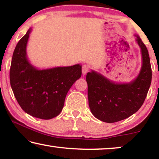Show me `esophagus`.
I'll use <instances>...</instances> for the list:
<instances>
[{"mask_svg": "<svg viewBox=\"0 0 159 159\" xmlns=\"http://www.w3.org/2000/svg\"><path fill=\"white\" fill-rule=\"evenodd\" d=\"M88 70H89V66L87 64H84L83 66H82V75H86L87 72L88 71Z\"/></svg>", "mask_w": 159, "mask_h": 159, "instance_id": "34e87169", "label": "esophagus"}]
</instances>
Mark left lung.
Masks as SVG:
<instances>
[{
	"label": "left lung",
	"mask_w": 159,
	"mask_h": 159,
	"mask_svg": "<svg viewBox=\"0 0 159 159\" xmlns=\"http://www.w3.org/2000/svg\"><path fill=\"white\" fill-rule=\"evenodd\" d=\"M134 36L140 48L142 66L134 80L116 83L93 70L87 74L89 106L93 116L104 122H116L138 111L151 86L152 71L148 51L140 37Z\"/></svg>",
	"instance_id": "obj_1"
}]
</instances>
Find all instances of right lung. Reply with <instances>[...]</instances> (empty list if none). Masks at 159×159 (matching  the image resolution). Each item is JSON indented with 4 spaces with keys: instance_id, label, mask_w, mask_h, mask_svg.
<instances>
[{
    "instance_id": "right-lung-1",
    "label": "right lung",
    "mask_w": 159,
    "mask_h": 159,
    "mask_svg": "<svg viewBox=\"0 0 159 159\" xmlns=\"http://www.w3.org/2000/svg\"><path fill=\"white\" fill-rule=\"evenodd\" d=\"M32 28L17 43L10 68V83L23 111L42 119L57 116L62 111L66 95L82 75V66L38 69L30 64L27 45Z\"/></svg>"
}]
</instances>
